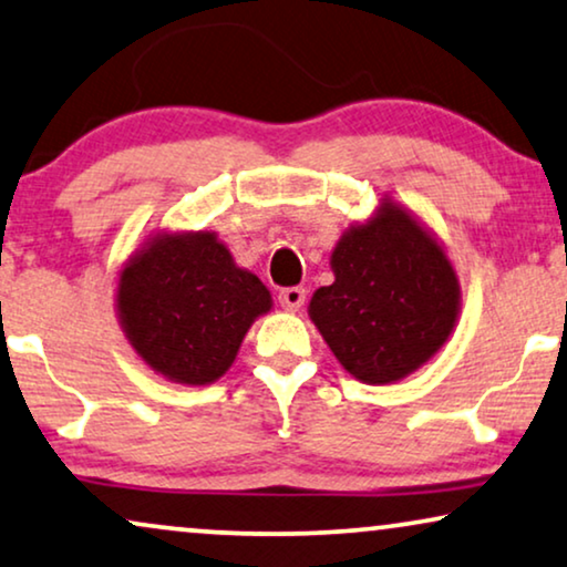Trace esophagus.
I'll use <instances>...</instances> for the list:
<instances>
[{"label":"esophagus","instance_id":"34e87169","mask_svg":"<svg viewBox=\"0 0 567 567\" xmlns=\"http://www.w3.org/2000/svg\"><path fill=\"white\" fill-rule=\"evenodd\" d=\"M279 303H282L288 311H300V306L306 303V290L303 288H285L279 290Z\"/></svg>","mask_w":567,"mask_h":567}]
</instances>
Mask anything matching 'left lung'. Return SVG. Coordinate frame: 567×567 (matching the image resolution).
Returning a JSON list of instances; mask_svg holds the SVG:
<instances>
[{
    "mask_svg": "<svg viewBox=\"0 0 567 567\" xmlns=\"http://www.w3.org/2000/svg\"><path fill=\"white\" fill-rule=\"evenodd\" d=\"M331 269L334 282L313 292L308 316L362 383L417 371L456 327V271L433 233L394 202L339 238Z\"/></svg>",
    "mask_w": 567,
    "mask_h": 567,
    "instance_id": "obj_1",
    "label": "left lung"
}]
</instances>
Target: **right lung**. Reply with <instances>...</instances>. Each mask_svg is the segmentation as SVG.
I'll return each instance as SVG.
<instances>
[{"instance_id":"obj_1","label":"right lung","mask_w":567,"mask_h":567,"mask_svg":"<svg viewBox=\"0 0 567 567\" xmlns=\"http://www.w3.org/2000/svg\"><path fill=\"white\" fill-rule=\"evenodd\" d=\"M116 306L153 371L207 386L233 365L271 296L259 277L236 267L215 233H161L121 269Z\"/></svg>"}]
</instances>
